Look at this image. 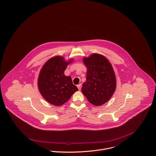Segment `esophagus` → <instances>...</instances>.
Wrapping results in <instances>:
<instances>
[{
	"mask_svg": "<svg viewBox=\"0 0 156 156\" xmlns=\"http://www.w3.org/2000/svg\"><path fill=\"white\" fill-rule=\"evenodd\" d=\"M77 87H78V89L80 90L81 89V84H78V85H77Z\"/></svg>",
	"mask_w": 156,
	"mask_h": 156,
	"instance_id": "esophagus-1",
	"label": "esophagus"
}]
</instances>
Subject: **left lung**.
<instances>
[{
  "label": "left lung",
  "instance_id": "left-lung-1",
  "mask_svg": "<svg viewBox=\"0 0 156 156\" xmlns=\"http://www.w3.org/2000/svg\"><path fill=\"white\" fill-rule=\"evenodd\" d=\"M87 71L82 92L95 106H101L112 97L116 88V78L111 64L103 55L94 53L84 58Z\"/></svg>",
  "mask_w": 156,
  "mask_h": 156
}]
</instances>
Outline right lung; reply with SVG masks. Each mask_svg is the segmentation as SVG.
Masks as SVG:
<instances>
[{
    "label": "right lung",
    "mask_w": 156,
    "mask_h": 156,
    "mask_svg": "<svg viewBox=\"0 0 156 156\" xmlns=\"http://www.w3.org/2000/svg\"><path fill=\"white\" fill-rule=\"evenodd\" d=\"M70 62H66L61 56H55L46 62L40 72L38 88L42 97L50 104L61 106L78 90L71 77L64 74Z\"/></svg>",
    "instance_id": "1"
}]
</instances>
